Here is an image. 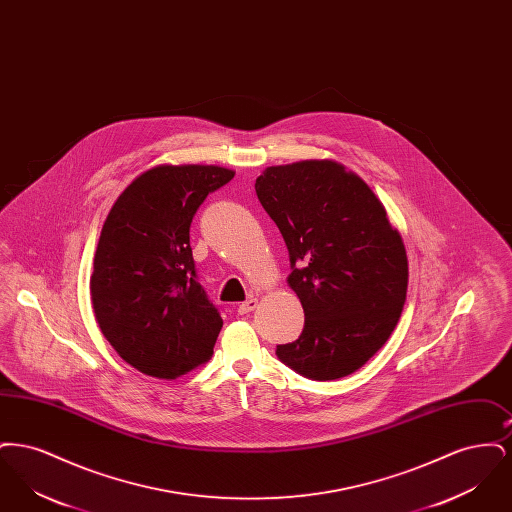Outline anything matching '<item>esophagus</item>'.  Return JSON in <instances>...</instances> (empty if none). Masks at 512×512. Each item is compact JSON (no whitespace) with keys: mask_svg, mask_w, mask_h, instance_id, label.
<instances>
[{"mask_svg":"<svg viewBox=\"0 0 512 512\" xmlns=\"http://www.w3.org/2000/svg\"><path fill=\"white\" fill-rule=\"evenodd\" d=\"M257 303H259V301H257L255 297H249L247 301L238 305V315H249V313L257 307Z\"/></svg>","mask_w":512,"mask_h":512,"instance_id":"1","label":"esophagus"}]
</instances>
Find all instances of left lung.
<instances>
[{
  "label": "left lung",
  "instance_id": "8db88e82",
  "mask_svg": "<svg viewBox=\"0 0 512 512\" xmlns=\"http://www.w3.org/2000/svg\"><path fill=\"white\" fill-rule=\"evenodd\" d=\"M255 192L288 253V284L305 326L276 347L284 365L311 380H338L388 341L401 317L409 265L401 234L355 172L328 159L268 167Z\"/></svg>",
  "mask_w": 512,
  "mask_h": 512
}]
</instances>
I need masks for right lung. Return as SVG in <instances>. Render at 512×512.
Instances as JSON below:
<instances>
[{"label":"right lung","mask_w":512,"mask_h":512,"mask_svg":"<svg viewBox=\"0 0 512 512\" xmlns=\"http://www.w3.org/2000/svg\"><path fill=\"white\" fill-rule=\"evenodd\" d=\"M234 178L215 165H159L119 195L103 222L92 305L122 359L174 380L205 365L222 318L197 282L190 224L205 197Z\"/></svg>","instance_id":"add662e5"}]
</instances>
